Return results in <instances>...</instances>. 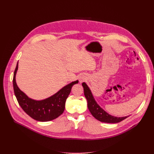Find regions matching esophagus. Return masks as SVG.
I'll use <instances>...</instances> for the list:
<instances>
[{
	"label": "esophagus",
	"instance_id": "1",
	"mask_svg": "<svg viewBox=\"0 0 154 154\" xmlns=\"http://www.w3.org/2000/svg\"><path fill=\"white\" fill-rule=\"evenodd\" d=\"M87 80V77L84 75H82V76H80V83H82L83 82H84Z\"/></svg>",
	"mask_w": 154,
	"mask_h": 154
}]
</instances>
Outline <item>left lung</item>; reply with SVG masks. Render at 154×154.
<instances>
[{"instance_id": "left-lung-1", "label": "left lung", "mask_w": 154, "mask_h": 154, "mask_svg": "<svg viewBox=\"0 0 154 154\" xmlns=\"http://www.w3.org/2000/svg\"><path fill=\"white\" fill-rule=\"evenodd\" d=\"M82 86L83 87L84 95L87 101L88 109L89 110L91 114L96 119L101 122L107 123H116L122 122V121L128 117V116H125V117H116V116L110 115L108 112H106L105 110H103L97 104L94 96L92 95L90 88L88 87L86 83L83 82L82 83Z\"/></svg>"}]
</instances>
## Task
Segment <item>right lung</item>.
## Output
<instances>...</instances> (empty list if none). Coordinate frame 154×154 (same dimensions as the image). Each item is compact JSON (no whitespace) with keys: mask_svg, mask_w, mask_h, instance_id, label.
Segmentation results:
<instances>
[{"mask_svg":"<svg viewBox=\"0 0 154 154\" xmlns=\"http://www.w3.org/2000/svg\"><path fill=\"white\" fill-rule=\"evenodd\" d=\"M18 66L17 63L13 74V84L15 95L21 108L31 118L38 122H49L57 118L63 112L66 101L72 87L78 83V80L69 83L48 98L36 100L30 98L18 88L15 78Z\"/></svg>","mask_w":154,"mask_h":154,"instance_id":"obj_1","label":"right lung"}]
</instances>
